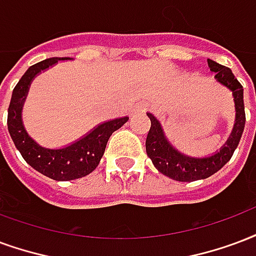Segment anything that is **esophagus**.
<instances>
[{
  "label": "esophagus",
  "mask_w": 256,
  "mask_h": 256,
  "mask_svg": "<svg viewBox=\"0 0 256 256\" xmlns=\"http://www.w3.org/2000/svg\"><path fill=\"white\" fill-rule=\"evenodd\" d=\"M136 110H137V108H136Z\"/></svg>",
  "instance_id": "obj_1"
}]
</instances>
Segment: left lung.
Here are the masks:
<instances>
[{"instance_id": "8db88e82", "label": "left lung", "mask_w": 256, "mask_h": 256, "mask_svg": "<svg viewBox=\"0 0 256 256\" xmlns=\"http://www.w3.org/2000/svg\"><path fill=\"white\" fill-rule=\"evenodd\" d=\"M208 65L210 70L216 73L214 77L217 81L228 86L229 90L234 92V106H236L234 128L232 130V134L229 136V140L225 142L224 146L220 149V152L205 158H194V157L182 154L168 144L158 120L152 114H148V116L150 118V128H149L146 142H145L148 156L152 160L153 166H156L162 175L168 176L174 180L194 182L206 179L216 174L230 160L244 132L246 112H244L243 86L229 68L220 65L212 60H208Z\"/></svg>"}]
</instances>
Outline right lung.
Wrapping results in <instances>:
<instances>
[{
	"label": "right lung",
	"instance_id": "add662e5",
	"mask_svg": "<svg viewBox=\"0 0 256 256\" xmlns=\"http://www.w3.org/2000/svg\"><path fill=\"white\" fill-rule=\"evenodd\" d=\"M65 60L70 58L56 56L32 65L14 86L10 104L8 108V130L18 152L22 153V158L38 172H40L50 179L60 182L80 179L94 171V168L99 166L100 158L104 154L106 145L111 134L119 128H122L128 120V116H124V118L102 123L77 142L62 149H46L39 146L28 136L22 126V103L26 100L32 78L38 73H40L42 70L54 65L58 60Z\"/></svg>",
	"mask_w": 256,
	"mask_h": 256
}]
</instances>
